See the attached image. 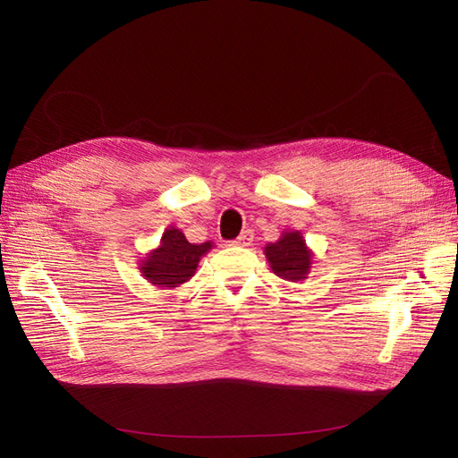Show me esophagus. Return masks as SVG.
<instances>
[{
    "label": "esophagus",
    "mask_w": 458,
    "mask_h": 458,
    "mask_svg": "<svg viewBox=\"0 0 458 458\" xmlns=\"http://www.w3.org/2000/svg\"><path fill=\"white\" fill-rule=\"evenodd\" d=\"M252 241H254V233H252V229H244V231L239 234V239H234L233 242L237 244V246H250V244H252Z\"/></svg>",
    "instance_id": "1"
}]
</instances>
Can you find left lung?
<instances>
[{
	"label": "left lung",
	"instance_id": "obj_1",
	"mask_svg": "<svg viewBox=\"0 0 458 458\" xmlns=\"http://www.w3.org/2000/svg\"><path fill=\"white\" fill-rule=\"evenodd\" d=\"M269 266L276 276L284 281H303L308 279L313 263V252L301 237L300 231H283L281 239L276 242H269L263 248Z\"/></svg>",
	"mask_w": 458,
	"mask_h": 458
}]
</instances>
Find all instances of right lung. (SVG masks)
<instances>
[{"label":"right lung","instance_id":"1","mask_svg":"<svg viewBox=\"0 0 458 458\" xmlns=\"http://www.w3.org/2000/svg\"><path fill=\"white\" fill-rule=\"evenodd\" d=\"M212 248L214 242L210 241L192 244L185 239L182 229L168 227L162 234L160 244L140 263V271L150 284L174 290L197 273L200 258Z\"/></svg>","mask_w":458,"mask_h":458}]
</instances>
